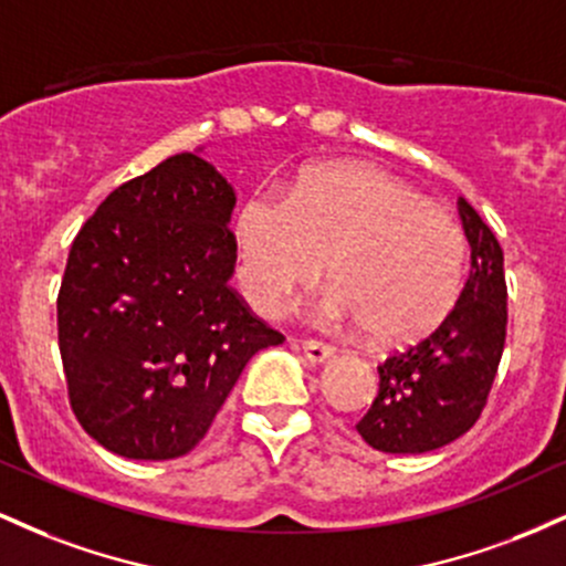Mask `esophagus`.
<instances>
[{
    "label": "esophagus",
    "mask_w": 566,
    "mask_h": 566,
    "mask_svg": "<svg viewBox=\"0 0 566 566\" xmlns=\"http://www.w3.org/2000/svg\"><path fill=\"white\" fill-rule=\"evenodd\" d=\"M303 354H305V359L311 361V365H324V361L333 359L335 348L327 346V343H319V340H305L303 343Z\"/></svg>",
    "instance_id": "34e87169"
}]
</instances>
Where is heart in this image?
I'll return each instance as SVG.
<instances>
[{
  "instance_id": "b5f03b06",
  "label": "heart",
  "mask_w": 566,
  "mask_h": 566,
  "mask_svg": "<svg viewBox=\"0 0 566 566\" xmlns=\"http://www.w3.org/2000/svg\"><path fill=\"white\" fill-rule=\"evenodd\" d=\"M247 301L276 316L322 274L314 303L329 324L365 327L373 340L407 343L450 316L465 282L460 223L415 186L373 165H327L284 193L255 188L233 220Z\"/></svg>"
}]
</instances>
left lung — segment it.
Masks as SVG:
<instances>
[{"mask_svg":"<svg viewBox=\"0 0 566 566\" xmlns=\"http://www.w3.org/2000/svg\"><path fill=\"white\" fill-rule=\"evenodd\" d=\"M458 210L471 244L469 282L431 335L378 367L380 391L356 426L373 450L418 454L463 437L497 375L509 324L503 250L469 201Z\"/></svg>","mask_w":566,"mask_h":566,"instance_id":"left-lung-1","label":"left lung"}]
</instances>
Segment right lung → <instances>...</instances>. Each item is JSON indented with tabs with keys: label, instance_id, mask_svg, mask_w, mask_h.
Returning a JSON list of instances; mask_svg holds the SVG:
<instances>
[{
	"label": "right lung",
	"instance_id": "right-lung-1",
	"mask_svg": "<svg viewBox=\"0 0 566 566\" xmlns=\"http://www.w3.org/2000/svg\"><path fill=\"white\" fill-rule=\"evenodd\" d=\"M233 205L197 148L122 184L76 233L57 346L71 409L108 452H191L247 361L284 340L229 287Z\"/></svg>",
	"mask_w": 566,
	"mask_h": 566
}]
</instances>
